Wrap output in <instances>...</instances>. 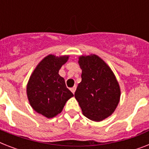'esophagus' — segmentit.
Here are the masks:
<instances>
[{
  "label": "esophagus",
  "mask_w": 149,
  "mask_h": 149,
  "mask_svg": "<svg viewBox=\"0 0 149 149\" xmlns=\"http://www.w3.org/2000/svg\"><path fill=\"white\" fill-rule=\"evenodd\" d=\"M76 89H77V86H73V87H72V88H70V91H72V93H74L75 91H76Z\"/></svg>",
  "instance_id": "34e87169"
}]
</instances>
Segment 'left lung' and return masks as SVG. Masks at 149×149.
I'll use <instances>...</instances> for the list:
<instances>
[{
	"label": "left lung",
	"instance_id": "1",
	"mask_svg": "<svg viewBox=\"0 0 149 149\" xmlns=\"http://www.w3.org/2000/svg\"><path fill=\"white\" fill-rule=\"evenodd\" d=\"M78 63L82 81L75 92L85 117L93 121L108 118L120 101V90L113 71L97 55L81 56Z\"/></svg>",
	"mask_w": 149,
	"mask_h": 149
}]
</instances>
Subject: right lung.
<instances>
[{
    "instance_id": "add662e5",
    "label": "right lung",
    "mask_w": 149,
    "mask_h": 149,
    "mask_svg": "<svg viewBox=\"0 0 149 149\" xmlns=\"http://www.w3.org/2000/svg\"><path fill=\"white\" fill-rule=\"evenodd\" d=\"M69 56L49 55L36 66L27 84V96L31 107L45 118H52L63 111L73 94L58 74Z\"/></svg>"
}]
</instances>
